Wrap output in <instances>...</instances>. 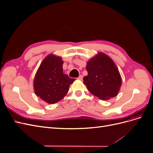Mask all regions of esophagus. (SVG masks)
<instances>
[{"label":"esophagus","mask_w":153,"mask_h":153,"mask_svg":"<svg viewBox=\"0 0 153 153\" xmlns=\"http://www.w3.org/2000/svg\"><path fill=\"white\" fill-rule=\"evenodd\" d=\"M78 79L80 80H82L83 79V76L82 75H80L78 77Z\"/></svg>","instance_id":"34e87169"}]
</instances>
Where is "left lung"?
<instances>
[{
    "mask_svg": "<svg viewBox=\"0 0 153 153\" xmlns=\"http://www.w3.org/2000/svg\"><path fill=\"white\" fill-rule=\"evenodd\" d=\"M87 76L84 84L91 94L105 100L118 94L121 78L115 63L107 55L100 53L87 64Z\"/></svg>",
    "mask_w": 153,
    "mask_h": 153,
    "instance_id": "8db88e82",
    "label": "left lung"
}]
</instances>
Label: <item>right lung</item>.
Segmentation results:
<instances>
[{
	"mask_svg": "<svg viewBox=\"0 0 153 153\" xmlns=\"http://www.w3.org/2000/svg\"><path fill=\"white\" fill-rule=\"evenodd\" d=\"M63 61L60 57L49 55L37 71L34 80L36 94L45 102L53 104L62 100L75 81L63 73Z\"/></svg>",
	"mask_w": 153,
	"mask_h": 153,
	"instance_id": "add662e5",
	"label": "right lung"
}]
</instances>
